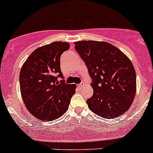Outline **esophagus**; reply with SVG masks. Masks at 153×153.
<instances>
[{
    "label": "esophagus",
    "instance_id": "esophagus-1",
    "mask_svg": "<svg viewBox=\"0 0 153 153\" xmlns=\"http://www.w3.org/2000/svg\"><path fill=\"white\" fill-rule=\"evenodd\" d=\"M83 85H84V83H81V84H79L78 85V87H79V88H81V87H83Z\"/></svg>",
    "mask_w": 153,
    "mask_h": 153
}]
</instances>
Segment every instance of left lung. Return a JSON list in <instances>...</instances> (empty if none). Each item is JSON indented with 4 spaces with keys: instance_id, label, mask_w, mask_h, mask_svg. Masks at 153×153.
<instances>
[{
    "instance_id": "obj_1",
    "label": "left lung",
    "mask_w": 153,
    "mask_h": 153,
    "mask_svg": "<svg viewBox=\"0 0 153 153\" xmlns=\"http://www.w3.org/2000/svg\"><path fill=\"white\" fill-rule=\"evenodd\" d=\"M74 44L93 79V95L87 100L88 108L105 119L121 116L136 94V73L131 60L108 42L83 40Z\"/></svg>"
}]
</instances>
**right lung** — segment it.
<instances>
[{
  "mask_svg": "<svg viewBox=\"0 0 153 153\" xmlns=\"http://www.w3.org/2000/svg\"><path fill=\"white\" fill-rule=\"evenodd\" d=\"M69 48L68 42H51L36 48L22 65L21 94L27 109L37 119L54 120L69 108L76 85L59 80L63 78L60 56Z\"/></svg>",
  "mask_w": 153,
  "mask_h": 153,
  "instance_id": "obj_1",
  "label": "right lung"
}]
</instances>
